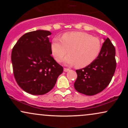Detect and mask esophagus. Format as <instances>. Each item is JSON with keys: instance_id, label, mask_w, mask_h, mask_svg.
Wrapping results in <instances>:
<instances>
[{"instance_id": "1", "label": "esophagus", "mask_w": 128, "mask_h": 128, "mask_svg": "<svg viewBox=\"0 0 128 128\" xmlns=\"http://www.w3.org/2000/svg\"><path fill=\"white\" fill-rule=\"evenodd\" d=\"M64 71L66 72H67L70 71V69L67 68H64Z\"/></svg>"}]
</instances>
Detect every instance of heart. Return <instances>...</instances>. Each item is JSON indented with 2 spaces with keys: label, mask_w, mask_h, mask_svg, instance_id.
I'll list each match as a JSON object with an SVG mask.
<instances>
[{
  "label": "heart",
  "mask_w": 128,
  "mask_h": 128,
  "mask_svg": "<svg viewBox=\"0 0 128 128\" xmlns=\"http://www.w3.org/2000/svg\"><path fill=\"white\" fill-rule=\"evenodd\" d=\"M102 42L99 38L82 32H70L61 38L55 37L51 42V51L56 61L64 59L65 64L84 68L92 63L100 53ZM69 51H68V50Z\"/></svg>",
  "instance_id": "b5f03b06"
}]
</instances>
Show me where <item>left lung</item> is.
I'll use <instances>...</instances> for the list:
<instances>
[{"instance_id": "left-lung-1", "label": "left lung", "mask_w": 128, "mask_h": 128, "mask_svg": "<svg viewBox=\"0 0 128 128\" xmlns=\"http://www.w3.org/2000/svg\"><path fill=\"white\" fill-rule=\"evenodd\" d=\"M115 48L107 38L96 60L85 68L76 70L78 75L74 84L76 90L87 96L102 92L109 85L115 72Z\"/></svg>"}]
</instances>
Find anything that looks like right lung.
<instances>
[{
	"label": "right lung",
	"instance_id": "1",
	"mask_svg": "<svg viewBox=\"0 0 128 128\" xmlns=\"http://www.w3.org/2000/svg\"><path fill=\"white\" fill-rule=\"evenodd\" d=\"M48 30L26 33L16 42L11 53L13 73L16 82L24 92L42 95L55 86L63 67L51 56Z\"/></svg>",
	"mask_w": 128,
	"mask_h": 128
}]
</instances>
